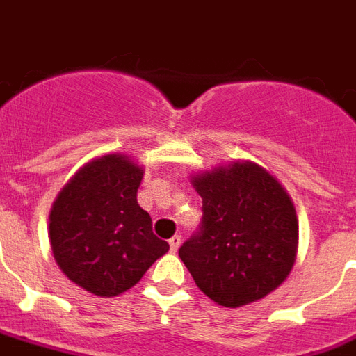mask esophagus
<instances>
[{
	"label": "esophagus",
	"mask_w": 356,
	"mask_h": 356,
	"mask_svg": "<svg viewBox=\"0 0 356 356\" xmlns=\"http://www.w3.org/2000/svg\"><path fill=\"white\" fill-rule=\"evenodd\" d=\"M179 246H181V237H179V235H173V237L170 238V250L177 252Z\"/></svg>",
	"instance_id": "obj_1"
}]
</instances>
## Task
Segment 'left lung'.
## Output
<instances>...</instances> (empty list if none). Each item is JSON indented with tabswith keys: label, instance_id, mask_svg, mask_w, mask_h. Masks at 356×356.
<instances>
[{
	"label": "left lung",
	"instance_id": "left-lung-1",
	"mask_svg": "<svg viewBox=\"0 0 356 356\" xmlns=\"http://www.w3.org/2000/svg\"><path fill=\"white\" fill-rule=\"evenodd\" d=\"M202 226L179 248L196 286L224 308L275 291L297 257L298 222L286 188L250 160L197 173Z\"/></svg>",
	"mask_w": 356,
	"mask_h": 356
}]
</instances>
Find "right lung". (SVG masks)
Wrapping results in <instances>:
<instances>
[{"instance_id": "obj_1", "label": "right lung", "mask_w": 356, "mask_h": 356, "mask_svg": "<svg viewBox=\"0 0 356 356\" xmlns=\"http://www.w3.org/2000/svg\"><path fill=\"white\" fill-rule=\"evenodd\" d=\"M143 170L112 153L70 177L50 211V244L63 275L81 289L115 297L147 273L170 244L153 233L136 194Z\"/></svg>"}]
</instances>
